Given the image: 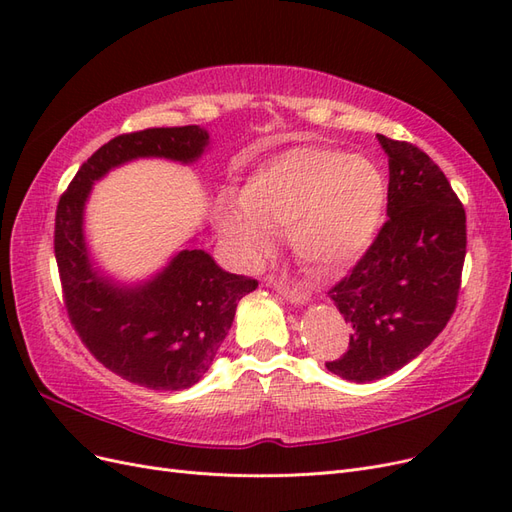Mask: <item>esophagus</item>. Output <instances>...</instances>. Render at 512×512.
I'll use <instances>...</instances> for the list:
<instances>
[{
  "label": "esophagus",
  "mask_w": 512,
  "mask_h": 512,
  "mask_svg": "<svg viewBox=\"0 0 512 512\" xmlns=\"http://www.w3.org/2000/svg\"><path fill=\"white\" fill-rule=\"evenodd\" d=\"M267 284L280 290V294H284V297L288 301H292V303H305L309 299V290L303 284H290V282H284V280H280V277H275V275L269 277Z\"/></svg>",
  "instance_id": "34e87169"
}]
</instances>
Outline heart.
Wrapping results in <instances>:
<instances>
[{
  "label": "heart",
  "mask_w": 512,
  "mask_h": 512,
  "mask_svg": "<svg viewBox=\"0 0 512 512\" xmlns=\"http://www.w3.org/2000/svg\"><path fill=\"white\" fill-rule=\"evenodd\" d=\"M241 209L222 213L224 237L245 258L267 252L269 232H288L292 250L318 275L354 265L384 220L380 168L342 149L292 147L258 166L239 192Z\"/></svg>",
  "instance_id": "obj_1"
}]
</instances>
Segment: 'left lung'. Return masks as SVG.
Here are the masks:
<instances>
[{"label": "left lung", "mask_w": 512, "mask_h": 512, "mask_svg": "<svg viewBox=\"0 0 512 512\" xmlns=\"http://www.w3.org/2000/svg\"><path fill=\"white\" fill-rule=\"evenodd\" d=\"M389 156L386 220L369 250L331 290L352 335L327 361L331 374L371 382L416 359L459 299L466 260V209L423 149L378 134Z\"/></svg>", "instance_id": "1"}]
</instances>
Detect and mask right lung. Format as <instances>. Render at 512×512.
Returning <instances> with one entry per match:
<instances>
[{
    "label": "right lung",
    "instance_id": "obj_1",
    "mask_svg": "<svg viewBox=\"0 0 512 512\" xmlns=\"http://www.w3.org/2000/svg\"><path fill=\"white\" fill-rule=\"evenodd\" d=\"M207 141L198 126L119 134L91 153L57 203L53 243L70 324L104 367L153 391L188 389L205 376L237 303L258 282L222 271L203 250H183L156 280L117 288L91 267L83 205L91 183L113 166L147 156L192 162Z\"/></svg>",
    "mask_w": 512,
    "mask_h": 512
}]
</instances>
